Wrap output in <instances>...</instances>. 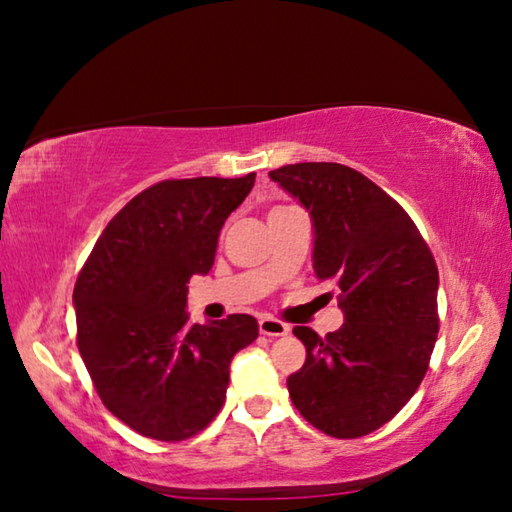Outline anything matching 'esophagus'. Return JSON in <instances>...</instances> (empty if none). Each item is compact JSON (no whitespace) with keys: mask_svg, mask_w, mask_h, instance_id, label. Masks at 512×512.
Instances as JSON below:
<instances>
[{"mask_svg":"<svg viewBox=\"0 0 512 512\" xmlns=\"http://www.w3.org/2000/svg\"><path fill=\"white\" fill-rule=\"evenodd\" d=\"M259 332L264 336H284L289 334V325L282 323V320L271 318V316H264L259 318Z\"/></svg>","mask_w":512,"mask_h":512,"instance_id":"obj_1","label":"esophagus"}]
</instances>
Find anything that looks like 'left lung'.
Listing matches in <instances>:
<instances>
[{"mask_svg":"<svg viewBox=\"0 0 512 512\" xmlns=\"http://www.w3.org/2000/svg\"><path fill=\"white\" fill-rule=\"evenodd\" d=\"M268 176L309 212L316 277L336 289L345 316L325 336L293 327L307 348L287 379L293 406L327 436H366L395 418L429 368L436 259L402 205L345 164H287Z\"/></svg>","mask_w":512,"mask_h":512,"instance_id":"left-lung-1","label":"left lung"}]
</instances>
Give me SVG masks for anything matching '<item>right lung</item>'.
Masks as SVG:
<instances>
[{
    "label": "right lung",
    "instance_id": "1",
    "mask_svg": "<svg viewBox=\"0 0 512 512\" xmlns=\"http://www.w3.org/2000/svg\"><path fill=\"white\" fill-rule=\"evenodd\" d=\"M244 178L162 180L115 214L74 287L76 343L106 409L146 438L178 443L225 402L230 361L259 334L232 314L189 323L187 282L207 275Z\"/></svg>",
    "mask_w": 512,
    "mask_h": 512
}]
</instances>
